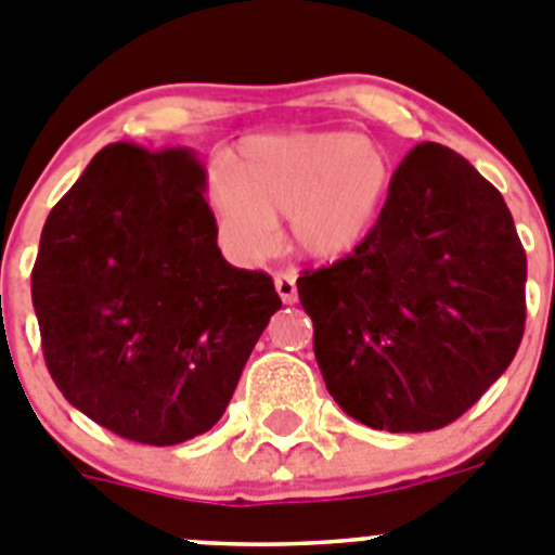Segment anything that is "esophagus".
<instances>
[{
  "label": "esophagus",
  "mask_w": 555,
  "mask_h": 555,
  "mask_svg": "<svg viewBox=\"0 0 555 555\" xmlns=\"http://www.w3.org/2000/svg\"><path fill=\"white\" fill-rule=\"evenodd\" d=\"M273 284H276V293L284 304H296L298 289H296V273H276L273 276Z\"/></svg>",
  "instance_id": "obj_1"
}]
</instances>
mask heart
I'll list each match as a JSON object with an SVG mask.
<instances>
[{
    "mask_svg": "<svg viewBox=\"0 0 555 555\" xmlns=\"http://www.w3.org/2000/svg\"><path fill=\"white\" fill-rule=\"evenodd\" d=\"M396 168L371 138L353 132L259 134L243 143L229 173L209 182V209L223 243L241 259H259L279 243L287 216L289 243L318 262H334L382 223Z\"/></svg>",
    "mask_w": 555,
    "mask_h": 555,
    "instance_id": "heart-1",
    "label": "heart"
}]
</instances>
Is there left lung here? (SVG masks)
I'll return each mask as SVG.
<instances>
[{
	"instance_id": "obj_1",
	"label": "left lung",
	"mask_w": 555,
	"mask_h": 555,
	"mask_svg": "<svg viewBox=\"0 0 555 555\" xmlns=\"http://www.w3.org/2000/svg\"><path fill=\"white\" fill-rule=\"evenodd\" d=\"M337 406L378 431H434L503 376L526 328V251L501 193L439 143L396 171L371 241L298 279Z\"/></svg>"
}]
</instances>
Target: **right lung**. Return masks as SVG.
<instances>
[{"instance_id": "add662e5", "label": "right lung", "mask_w": 555, "mask_h": 555, "mask_svg": "<svg viewBox=\"0 0 555 555\" xmlns=\"http://www.w3.org/2000/svg\"><path fill=\"white\" fill-rule=\"evenodd\" d=\"M193 149H102L54 204L33 307L57 389L99 426L179 446L221 421L268 321L271 276L223 259Z\"/></svg>"}]
</instances>
